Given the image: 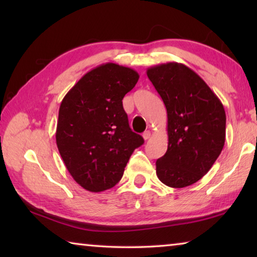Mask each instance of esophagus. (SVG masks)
Listing matches in <instances>:
<instances>
[{
  "mask_svg": "<svg viewBox=\"0 0 257 257\" xmlns=\"http://www.w3.org/2000/svg\"><path fill=\"white\" fill-rule=\"evenodd\" d=\"M143 138L145 139V141H147V139L151 138V133L150 132H145L144 134H143Z\"/></svg>",
  "mask_w": 257,
  "mask_h": 257,
  "instance_id": "esophagus-1",
  "label": "esophagus"
}]
</instances>
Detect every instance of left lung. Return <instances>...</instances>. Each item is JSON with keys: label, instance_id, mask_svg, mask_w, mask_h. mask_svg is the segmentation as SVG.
<instances>
[{"label": "left lung", "instance_id": "8db88e82", "mask_svg": "<svg viewBox=\"0 0 257 257\" xmlns=\"http://www.w3.org/2000/svg\"><path fill=\"white\" fill-rule=\"evenodd\" d=\"M168 113V150L156 161L164 185L184 188L214 164L225 141V112L219 97L196 72L169 62L147 69Z\"/></svg>", "mask_w": 257, "mask_h": 257}]
</instances>
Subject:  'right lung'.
<instances>
[{"label": "right lung", "instance_id": "right-lung-1", "mask_svg": "<svg viewBox=\"0 0 257 257\" xmlns=\"http://www.w3.org/2000/svg\"><path fill=\"white\" fill-rule=\"evenodd\" d=\"M138 79L132 68L104 63L82 76L61 102L56 145L69 173L86 190L115 186L135 149L144 144L122 106Z\"/></svg>", "mask_w": 257, "mask_h": 257}]
</instances>
